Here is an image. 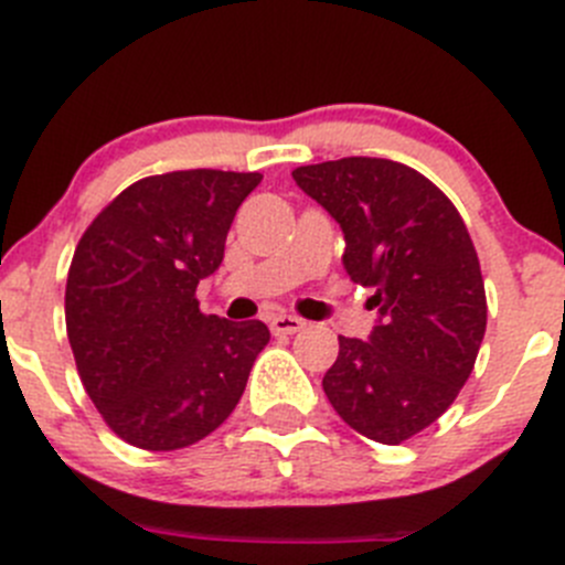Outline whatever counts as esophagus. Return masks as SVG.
I'll return each mask as SVG.
<instances>
[{
	"mask_svg": "<svg viewBox=\"0 0 565 565\" xmlns=\"http://www.w3.org/2000/svg\"><path fill=\"white\" fill-rule=\"evenodd\" d=\"M305 324H308V321L291 313H277L268 319V327H271L274 335H294V332L305 330Z\"/></svg>",
	"mask_w": 565,
	"mask_h": 565,
	"instance_id": "1",
	"label": "esophagus"
}]
</instances>
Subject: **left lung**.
Listing matches in <instances>:
<instances>
[{
  "label": "left lung",
  "instance_id": "obj_1",
  "mask_svg": "<svg viewBox=\"0 0 565 565\" xmlns=\"http://www.w3.org/2000/svg\"><path fill=\"white\" fill-rule=\"evenodd\" d=\"M294 180L341 224L349 279L380 313L369 341L338 338L324 394L349 427L394 447L444 416L475 369L488 321L477 249L447 193L405 163L341 158Z\"/></svg>",
  "mask_w": 565,
  "mask_h": 565
}]
</instances>
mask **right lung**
Masks as SVG:
<instances>
[{
  "mask_svg": "<svg viewBox=\"0 0 565 565\" xmlns=\"http://www.w3.org/2000/svg\"><path fill=\"white\" fill-rule=\"evenodd\" d=\"M257 171L143 177L88 224L66 279V332L107 427L149 452L211 435L238 405L268 343L263 321L199 310V279L224 260Z\"/></svg>",
  "mask_w": 565,
  "mask_h": 565,
  "instance_id": "obj_1",
  "label": "right lung"
}]
</instances>
